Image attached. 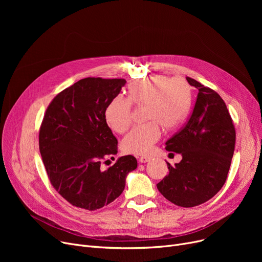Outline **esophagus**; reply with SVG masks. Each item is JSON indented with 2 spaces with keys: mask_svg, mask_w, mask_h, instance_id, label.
Segmentation results:
<instances>
[{
  "mask_svg": "<svg viewBox=\"0 0 262 262\" xmlns=\"http://www.w3.org/2000/svg\"><path fill=\"white\" fill-rule=\"evenodd\" d=\"M149 160H150V157H148V156H141L139 158V162H141V163H145V162H147Z\"/></svg>",
  "mask_w": 262,
  "mask_h": 262,
  "instance_id": "1",
  "label": "esophagus"
}]
</instances>
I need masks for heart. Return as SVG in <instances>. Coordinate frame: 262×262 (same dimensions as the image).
<instances>
[{
  "mask_svg": "<svg viewBox=\"0 0 262 262\" xmlns=\"http://www.w3.org/2000/svg\"><path fill=\"white\" fill-rule=\"evenodd\" d=\"M191 92L181 78L155 76L132 82L126 100L116 96L105 109V119L116 133H124L130 124V105L144 106V120L148 123L134 127L122 140V149L128 154L148 153L164 130L176 128L186 118Z\"/></svg>",
  "mask_w": 262,
  "mask_h": 262,
  "instance_id": "1",
  "label": "heart"
}]
</instances>
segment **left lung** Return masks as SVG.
Returning <instances> with one entry per match:
<instances>
[{
	"label": "left lung",
	"mask_w": 262,
	"mask_h": 262,
	"mask_svg": "<svg viewBox=\"0 0 262 262\" xmlns=\"http://www.w3.org/2000/svg\"><path fill=\"white\" fill-rule=\"evenodd\" d=\"M199 90L186 125L166 142L183 159L157 184L160 193L181 207H194L213 198L226 182L235 150L236 130L228 109L214 90L186 77Z\"/></svg>",
	"instance_id": "1"
}]
</instances>
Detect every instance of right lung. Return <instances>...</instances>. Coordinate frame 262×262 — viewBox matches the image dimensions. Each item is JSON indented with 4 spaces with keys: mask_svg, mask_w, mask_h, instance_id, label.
Returning a JSON list of instances; mask_svg holds the SVG:
<instances>
[{
    "mask_svg": "<svg viewBox=\"0 0 262 262\" xmlns=\"http://www.w3.org/2000/svg\"><path fill=\"white\" fill-rule=\"evenodd\" d=\"M125 84L122 78H82L58 93L47 109L40 154L51 184L75 207L92 211L114 202L137 168V159L127 155L101 170V161L118 153L105 109Z\"/></svg>",
    "mask_w": 262,
    "mask_h": 262,
    "instance_id": "1",
    "label": "right lung"
}]
</instances>
